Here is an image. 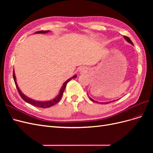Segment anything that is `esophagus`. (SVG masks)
Listing matches in <instances>:
<instances>
[{
	"label": "esophagus",
	"instance_id": "esophagus-1",
	"mask_svg": "<svg viewBox=\"0 0 153 153\" xmlns=\"http://www.w3.org/2000/svg\"><path fill=\"white\" fill-rule=\"evenodd\" d=\"M84 70H85L84 68H81L80 69V72H84Z\"/></svg>",
	"mask_w": 153,
	"mask_h": 153
}]
</instances>
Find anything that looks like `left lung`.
<instances>
[{
    "label": "left lung",
    "mask_w": 153,
    "mask_h": 153,
    "mask_svg": "<svg viewBox=\"0 0 153 153\" xmlns=\"http://www.w3.org/2000/svg\"><path fill=\"white\" fill-rule=\"evenodd\" d=\"M124 38L126 39V41H127V42H128L129 43H130V44H131L132 45H133V43H132V41H131V39H129L128 37H127V36H124ZM89 96V95H88ZM89 98H90V100H91V101H94V102H95V103H100V102H98V101H95V100H94L93 99H92L91 97H89ZM116 100H113V101H108V102H104V103H103V102H101V104H108V103H110V102H112V101H116Z\"/></svg>",
    "instance_id": "left-lung-1"
}]
</instances>
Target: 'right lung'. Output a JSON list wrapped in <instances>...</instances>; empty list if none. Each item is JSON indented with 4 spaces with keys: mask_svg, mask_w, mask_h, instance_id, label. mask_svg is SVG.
Returning <instances> with one entry per match:
<instances>
[{
    "mask_svg": "<svg viewBox=\"0 0 153 153\" xmlns=\"http://www.w3.org/2000/svg\"><path fill=\"white\" fill-rule=\"evenodd\" d=\"M48 32H50V30H45V31H38V32H35V34H46V33H48ZM76 77V75H75L74 76H73L72 77L68 78V79L64 83L62 86L61 87V89H60V91H59V93L57 96H56L55 97V98L52 100H49V101H36V100H32L30 98H29L28 96H25L23 92L21 91V90L20 89L19 87H18V84H17V82H16V76H15V71H13V78H14V81H15V83L16 84V87L18 89V92H19V94L20 95V96L22 97V98L25 101H26L27 103H30L32 105L34 106H38V107H40V108H49L50 107V106H52L53 105H54L55 104H56L57 103H58L59 100H61V97L63 94V92L64 91V89H65V88L66 87V85L68 84V82L70 81L71 79H73V78H75Z\"/></svg>",
    "mask_w": 153,
    "mask_h": 153,
    "instance_id": "obj_1",
    "label": "right lung"
}]
</instances>
